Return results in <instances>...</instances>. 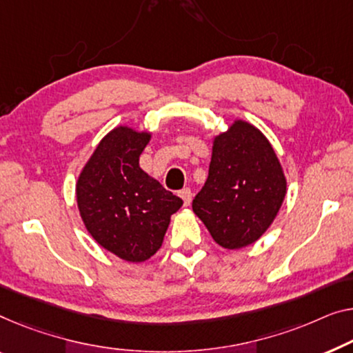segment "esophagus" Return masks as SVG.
Segmentation results:
<instances>
[{"label": "esophagus", "instance_id": "34e87169", "mask_svg": "<svg viewBox=\"0 0 353 353\" xmlns=\"http://www.w3.org/2000/svg\"><path fill=\"white\" fill-rule=\"evenodd\" d=\"M179 196L183 199V206H190L192 199H193V193L190 188H183V190L179 192Z\"/></svg>", "mask_w": 353, "mask_h": 353}]
</instances>
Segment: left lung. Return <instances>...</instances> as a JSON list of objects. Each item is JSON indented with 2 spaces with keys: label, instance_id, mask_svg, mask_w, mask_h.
Instances as JSON below:
<instances>
[{
  "label": "left lung",
  "instance_id": "8db88e82",
  "mask_svg": "<svg viewBox=\"0 0 353 353\" xmlns=\"http://www.w3.org/2000/svg\"><path fill=\"white\" fill-rule=\"evenodd\" d=\"M287 193V179L272 145L255 125L236 119L214 136L209 176L192 208L212 239L238 250L271 227Z\"/></svg>",
  "mask_w": 353,
  "mask_h": 353
}]
</instances>
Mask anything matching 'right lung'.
Returning <instances> with one entry per match:
<instances>
[{
    "label": "right lung",
    "instance_id": "add662e5",
    "mask_svg": "<svg viewBox=\"0 0 353 353\" xmlns=\"http://www.w3.org/2000/svg\"><path fill=\"white\" fill-rule=\"evenodd\" d=\"M152 133L115 126L99 141L76 182L81 219L97 243L119 259L143 263L157 254L182 199L139 166Z\"/></svg>",
    "mask_w": 353,
    "mask_h": 353
}]
</instances>
